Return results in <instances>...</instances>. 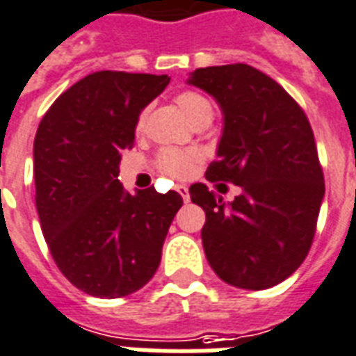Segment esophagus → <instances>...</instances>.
<instances>
[{"instance_id": "obj_1", "label": "esophagus", "mask_w": 356, "mask_h": 356, "mask_svg": "<svg viewBox=\"0 0 356 356\" xmlns=\"http://www.w3.org/2000/svg\"><path fill=\"white\" fill-rule=\"evenodd\" d=\"M176 191L180 193V196L184 198V202H189V189L186 186H178L176 187Z\"/></svg>"}]
</instances>
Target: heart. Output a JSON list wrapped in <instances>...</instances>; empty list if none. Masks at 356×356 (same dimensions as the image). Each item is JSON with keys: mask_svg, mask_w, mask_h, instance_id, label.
<instances>
[{"mask_svg": "<svg viewBox=\"0 0 356 356\" xmlns=\"http://www.w3.org/2000/svg\"><path fill=\"white\" fill-rule=\"evenodd\" d=\"M178 106L184 112L193 124L198 123L200 119H213V106L209 99L206 95H202L198 92H187L178 93L176 97ZM196 161L195 152H186V150L176 149H165L160 156H158V165L163 170L165 175L172 176V178H186L191 172L193 165Z\"/></svg>", "mask_w": 356, "mask_h": 356, "instance_id": "b5f03b06", "label": "heart"}]
</instances>
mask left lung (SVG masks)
<instances>
[{"label":"left lung","mask_w":356,"mask_h":356,"mask_svg":"<svg viewBox=\"0 0 356 356\" xmlns=\"http://www.w3.org/2000/svg\"><path fill=\"white\" fill-rule=\"evenodd\" d=\"M187 84L209 93L224 115L206 178L241 187L232 202L204 184L189 189L206 211L207 263L227 285L270 289L305 261L325 195L309 119L274 79L248 64L198 67Z\"/></svg>","instance_id":"1"}]
</instances>
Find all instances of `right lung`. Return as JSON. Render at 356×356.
I'll return each instance as SVG.
<instances>
[{
    "mask_svg": "<svg viewBox=\"0 0 356 356\" xmlns=\"http://www.w3.org/2000/svg\"><path fill=\"white\" fill-rule=\"evenodd\" d=\"M170 76L97 71L53 102L34 138L40 226L71 285L95 298L139 291L160 266L184 200L176 191H124L121 152L132 149L139 113Z\"/></svg>",
    "mask_w": 356,
    "mask_h": 356,
    "instance_id": "1",
    "label": "right lung"
}]
</instances>
